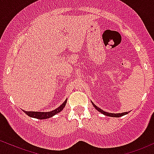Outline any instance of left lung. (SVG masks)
<instances>
[{
	"label": "left lung",
	"mask_w": 154,
	"mask_h": 154,
	"mask_svg": "<svg viewBox=\"0 0 154 154\" xmlns=\"http://www.w3.org/2000/svg\"><path fill=\"white\" fill-rule=\"evenodd\" d=\"M91 104H92L93 106L94 107V108H96L97 110H98V111L100 112V113H102L103 114H104L105 116H110V117H117V118H119V117H121V116H123L127 114V113H129V112H124V113H108V112H105L104 110H103L102 109H100L99 107L96 106L94 104V103L91 102Z\"/></svg>",
	"instance_id": "1"
}]
</instances>
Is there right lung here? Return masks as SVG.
<instances>
[{
    "label": "right lung",
    "mask_w": 154,
    "mask_h": 154,
    "mask_svg": "<svg viewBox=\"0 0 154 154\" xmlns=\"http://www.w3.org/2000/svg\"><path fill=\"white\" fill-rule=\"evenodd\" d=\"M67 100H65V101L60 105V107H58L57 108H56L55 110H51V111L49 112H36V111H25V110H23L24 112L29 116L30 117H32V118H35L38 119H46L49 118H51L53 116L57 114L58 113H60V111L63 110V108H65V105L67 103Z\"/></svg>",
    "instance_id": "right-lung-1"
}]
</instances>
